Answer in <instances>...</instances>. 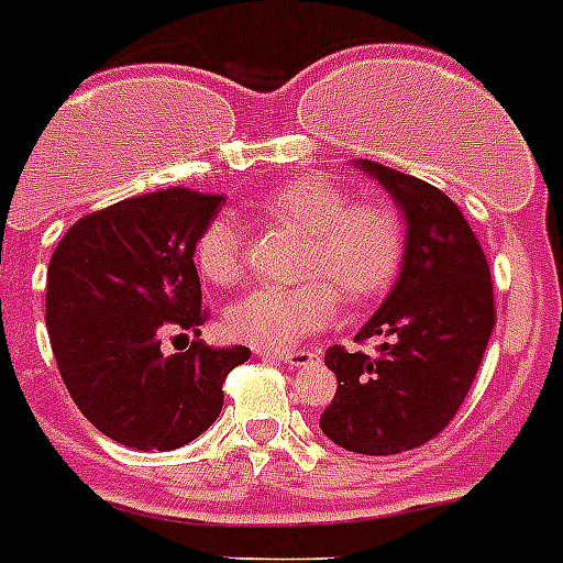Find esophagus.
<instances>
[{
    "label": "esophagus",
    "instance_id": "34e87169",
    "mask_svg": "<svg viewBox=\"0 0 563 563\" xmlns=\"http://www.w3.org/2000/svg\"><path fill=\"white\" fill-rule=\"evenodd\" d=\"M273 358L290 364V367H307V364L319 362V353H313V350H290V353H276Z\"/></svg>",
    "mask_w": 563,
    "mask_h": 563
}]
</instances>
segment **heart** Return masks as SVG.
I'll return each instance as SVG.
<instances>
[{"label":"heart","instance_id":"heart-1","mask_svg":"<svg viewBox=\"0 0 563 563\" xmlns=\"http://www.w3.org/2000/svg\"><path fill=\"white\" fill-rule=\"evenodd\" d=\"M262 210L276 224L305 235L299 273L290 287H258L228 310V330L258 350L292 347L335 319L341 296L369 305L390 290L407 253V224L393 205L347 201L321 176H296L264 196ZM201 278L230 287L242 278L244 242L230 219H213L194 247Z\"/></svg>","mask_w":563,"mask_h":563}]
</instances>
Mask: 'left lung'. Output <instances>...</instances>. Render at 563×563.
Returning <instances> with one entry per match:
<instances>
[{
    "instance_id": "1",
    "label": "left lung",
    "mask_w": 563,
    "mask_h": 563,
    "mask_svg": "<svg viewBox=\"0 0 563 563\" xmlns=\"http://www.w3.org/2000/svg\"><path fill=\"white\" fill-rule=\"evenodd\" d=\"M358 167L398 201L407 253L390 296L355 335L378 339L376 353L335 344L324 355L339 387L319 427L350 453L396 455L453 421L496 328V301L487 256L450 196L369 158Z\"/></svg>"
}]
</instances>
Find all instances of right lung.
<instances>
[{
    "label": "right lung",
    "instance_id": "right-lung-1",
    "mask_svg": "<svg viewBox=\"0 0 563 563\" xmlns=\"http://www.w3.org/2000/svg\"><path fill=\"white\" fill-rule=\"evenodd\" d=\"M222 196L170 187L85 216L47 264L45 324L67 393L108 439L176 450L199 439L224 405L222 384L250 350L194 341L162 353V335L208 319L196 239Z\"/></svg>",
    "mask_w": 563,
    "mask_h": 563
}]
</instances>
